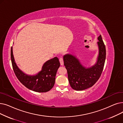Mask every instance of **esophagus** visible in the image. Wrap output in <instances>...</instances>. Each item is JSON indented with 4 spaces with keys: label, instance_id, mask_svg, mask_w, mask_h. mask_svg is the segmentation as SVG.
Instances as JSON below:
<instances>
[{
    "label": "esophagus",
    "instance_id": "obj_1",
    "mask_svg": "<svg viewBox=\"0 0 123 123\" xmlns=\"http://www.w3.org/2000/svg\"><path fill=\"white\" fill-rule=\"evenodd\" d=\"M59 61H60V63H61V65L62 66L63 65V58L62 57H60L59 58Z\"/></svg>",
    "mask_w": 123,
    "mask_h": 123
}]
</instances>
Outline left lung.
<instances>
[{"label": "left lung", "instance_id": "obj_1", "mask_svg": "<svg viewBox=\"0 0 123 123\" xmlns=\"http://www.w3.org/2000/svg\"><path fill=\"white\" fill-rule=\"evenodd\" d=\"M98 55L97 62L91 68H86L75 56L67 54L63 56L64 65L67 70L68 79L72 89L82 91L92 86L101 77L106 60V47L101 35L98 38Z\"/></svg>", "mask_w": 123, "mask_h": 123}]
</instances>
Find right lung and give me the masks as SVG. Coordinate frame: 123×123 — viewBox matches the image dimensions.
I'll return each instance as SVG.
<instances>
[{
  "label": "right lung",
  "mask_w": 123,
  "mask_h": 123,
  "mask_svg": "<svg viewBox=\"0 0 123 123\" xmlns=\"http://www.w3.org/2000/svg\"><path fill=\"white\" fill-rule=\"evenodd\" d=\"M11 60L13 71L20 83L28 89L34 92H44L50 91L53 87L55 75L60 63L57 57L45 62L42 69L35 75H27L17 67L13 55L12 47L11 48Z\"/></svg>",
  "instance_id": "add662e5"
}]
</instances>
